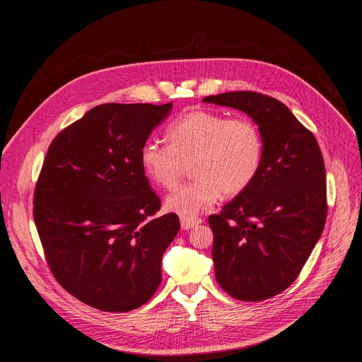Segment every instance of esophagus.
<instances>
[{
    "label": "esophagus",
    "instance_id": "obj_1",
    "mask_svg": "<svg viewBox=\"0 0 362 362\" xmlns=\"http://www.w3.org/2000/svg\"><path fill=\"white\" fill-rule=\"evenodd\" d=\"M199 223H202L200 218H196V216H180V225H182V229H185V230L192 229V228L197 226Z\"/></svg>",
    "mask_w": 362,
    "mask_h": 362
}]
</instances>
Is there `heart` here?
<instances>
[{
  "label": "heart",
  "mask_w": 362,
  "mask_h": 362,
  "mask_svg": "<svg viewBox=\"0 0 362 362\" xmlns=\"http://www.w3.org/2000/svg\"><path fill=\"white\" fill-rule=\"evenodd\" d=\"M169 144L148 140L140 148L144 175L156 185L172 189L192 163V183L166 197V209L194 216L221 197L245 192L264 162V137L247 116L229 117L221 112L190 110L166 132Z\"/></svg>",
  "instance_id": "b5f03b06"
}]
</instances>
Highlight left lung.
<instances>
[{"instance_id": "8db88e82", "label": "left lung", "mask_w": 362, "mask_h": 362, "mask_svg": "<svg viewBox=\"0 0 362 362\" xmlns=\"http://www.w3.org/2000/svg\"><path fill=\"white\" fill-rule=\"evenodd\" d=\"M246 113L264 137V162L252 185L209 216L215 276L232 298L256 302L298 278L322 235L327 183L315 136L279 100L255 91L203 98Z\"/></svg>"}]
</instances>
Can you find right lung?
Wrapping results in <instances>:
<instances>
[{"label": "right lung", "mask_w": 362, "mask_h": 362, "mask_svg": "<svg viewBox=\"0 0 362 362\" xmlns=\"http://www.w3.org/2000/svg\"><path fill=\"white\" fill-rule=\"evenodd\" d=\"M172 106L100 105L48 147L33 211L45 259L67 292L100 311H133L160 285L180 223L175 214L153 218L162 202L140 148Z\"/></svg>", "instance_id": "obj_1"}]
</instances>
